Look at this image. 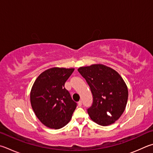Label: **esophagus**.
<instances>
[{
  "mask_svg": "<svg viewBox=\"0 0 153 153\" xmlns=\"http://www.w3.org/2000/svg\"><path fill=\"white\" fill-rule=\"evenodd\" d=\"M82 102L81 100H79L78 102V106H82Z\"/></svg>",
  "mask_w": 153,
  "mask_h": 153,
  "instance_id": "34e87169",
  "label": "esophagus"
}]
</instances>
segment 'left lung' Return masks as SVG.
Returning <instances> with one entry per match:
<instances>
[{
    "label": "left lung",
    "mask_w": 153,
    "mask_h": 153,
    "mask_svg": "<svg viewBox=\"0 0 153 153\" xmlns=\"http://www.w3.org/2000/svg\"><path fill=\"white\" fill-rule=\"evenodd\" d=\"M77 71L92 94L93 103L88 108L90 118L101 126L114 123L123 114L128 96L123 77L114 69L102 64L80 67Z\"/></svg>",
    "instance_id": "1"
}]
</instances>
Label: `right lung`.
Masks as SVG:
<instances>
[{
    "instance_id": "add662e5",
    "label": "right lung",
    "mask_w": 153,
    "mask_h": 153,
    "mask_svg": "<svg viewBox=\"0 0 153 153\" xmlns=\"http://www.w3.org/2000/svg\"><path fill=\"white\" fill-rule=\"evenodd\" d=\"M74 68H53L41 73L33 84L30 104L41 123L59 129L70 121L77 103L64 87Z\"/></svg>"
}]
</instances>
